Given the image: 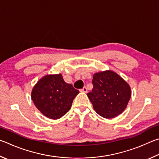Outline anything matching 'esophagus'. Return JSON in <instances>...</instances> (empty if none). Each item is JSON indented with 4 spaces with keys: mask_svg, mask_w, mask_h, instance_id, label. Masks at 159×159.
Instances as JSON below:
<instances>
[{
    "mask_svg": "<svg viewBox=\"0 0 159 159\" xmlns=\"http://www.w3.org/2000/svg\"><path fill=\"white\" fill-rule=\"evenodd\" d=\"M80 91H82V92H84V93H87V89L86 87H83L81 90H80Z\"/></svg>",
    "mask_w": 159,
    "mask_h": 159,
    "instance_id": "34e87169",
    "label": "esophagus"
}]
</instances>
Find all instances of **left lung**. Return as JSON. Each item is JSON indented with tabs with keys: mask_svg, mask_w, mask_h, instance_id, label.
Here are the masks:
<instances>
[{
	"mask_svg": "<svg viewBox=\"0 0 159 159\" xmlns=\"http://www.w3.org/2000/svg\"><path fill=\"white\" fill-rule=\"evenodd\" d=\"M92 83V91L87 96L100 116L112 119L124 112L131 96V90L123 78L109 70L94 74Z\"/></svg>",
	"mask_w": 159,
	"mask_h": 159,
	"instance_id": "left-lung-1",
	"label": "left lung"
}]
</instances>
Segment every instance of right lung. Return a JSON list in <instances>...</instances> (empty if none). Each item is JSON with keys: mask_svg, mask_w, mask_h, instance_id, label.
<instances>
[{"mask_svg": "<svg viewBox=\"0 0 159 159\" xmlns=\"http://www.w3.org/2000/svg\"><path fill=\"white\" fill-rule=\"evenodd\" d=\"M80 91L63 80L61 74L47 75L36 83L31 99L38 110L52 119L62 117L70 110Z\"/></svg>", "mask_w": 159, "mask_h": 159, "instance_id": "1", "label": "right lung"}]
</instances>
